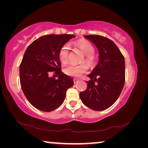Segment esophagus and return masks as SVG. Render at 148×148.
I'll return each instance as SVG.
<instances>
[{
    "label": "esophagus",
    "mask_w": 148,
    "mask_h": 148,
    "mask_svg": "<svg viewBox=\"0 0 148 148\" xmlns=\"http://www.w3.org/2000/svg\"><path fill=\"white\" fill-rule=\"evenodd\" d=\"M73 80H74V84H77V82H78V81H79V79H77L76 78H74Z\"/></svg>",
    "instance_id": "1"
}]
</instances>
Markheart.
Segmentation results:
<instances>
[{
	"label": "heart",
	"mask_w": 148,
	"mask_h": 148,
	"mask_svg": "<svg viewBox=\"0 0 148 148\" xmlns=\"http://www.w3.org/2000/svg\"><path fill=\"white\" fill-rule=\"evenodd\" d=\"M76 46L82 50L85 55V61L89 66H92L96 63V57L93 54L95 53V47L91 42L87 40H80L76 42ZM69 46L64 45L61 47L59 52V59L62 63H66L69 59ZM88 70V66L86 64H71L66 66L64 69V74L72 77H78L82 74L86 73Z\"/></svg>",
	"instance_id": "heart-1"
}]
</instances>
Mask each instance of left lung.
I'll list each match as a JSON object with an SVG mask.
<instances>
[{
    "mask_svg": "<svg viewBox=\"0 0 148 148\" xmlns=\"http://www.w3.org/2000/svg\"><path fill=\"white\" fill-rule=\"evenodd\" d=\"M84 37L96 46L99 59L91 73L87 75L91 79L87 82L86 91L79 93V97L89 108L102 111L117 101L123 88L125 58L111 40L99 35H86Z\"/></svg>",
    "mask_w": 148,
    "mask_h": 148,
    "instance_id": "8db88e82",
    "label": "left lung"
}]
</instances>
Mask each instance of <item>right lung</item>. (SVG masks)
Wrapping results in <instances>:
<instances>
[{
	"label": "right lung",
	"mask_w": 148,
	"mask_h": 148,
	"mask_svg": "<svg viewBox=\"0 0 148 148\" xmlns=\"http://www.w3.org/2000/svg\"><path fill=\"white\" fill-rule=\"evenodd\" d=\"M75 36L44 35L27 47L19 66L20 83L23 92L32 106L43 112H51L64 102L67 89L73 86L72 77L61 72L59 52ZM55 71L56 80L49 74Z\"/></svg>",
	"instance_id": "right-lung-1"
}]
</instances>
